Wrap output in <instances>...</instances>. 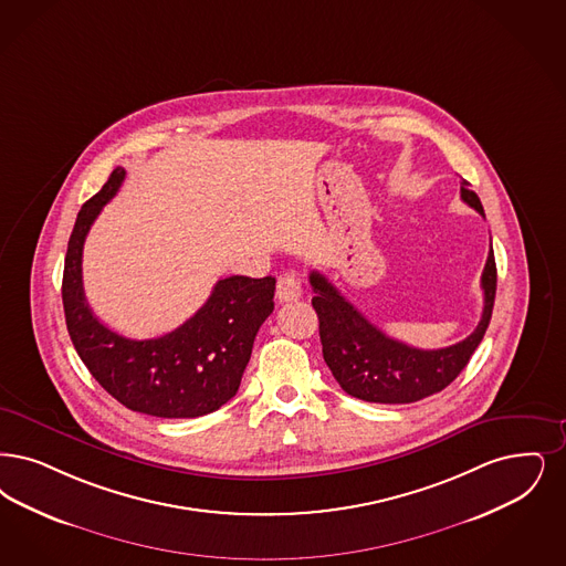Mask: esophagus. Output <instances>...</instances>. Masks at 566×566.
I'll return each mask as SVG.
<instances>
[{"label":"esophagus","mask_w":566,"mask_h":566,"mask_svg":"<svg viewBox=\"0 0 566 566\" xmlns=\"http://www.w3.org/2000/svg\"><path fill=\"white\" fill-rule=\"evenodd\" d=\"M301 294H303V289H301V280H298L294 273H286V275H282V277L277 280V286H275V296H277L280 301H284V303H291V301H296Z\"/></svg>","instance_id":"34e87169"}]
</instances>
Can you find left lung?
Wrapping results in <instances>:
<instances>
[{
    "label": "left lung",
    "instance_id": "obj_1",
    "mask_svg": "<svg viewBox=\"0 0 566 566\" xmlns=\"http://www.w3.org/2000/svg\"><path fill=\"white\" fill-rule=\"evenodd\" d=\"M470 182L461 185V200L484 217V208ZM316 296L312 305L319 319L324 363L337 384L354 398L379 405H408L442 391L468 366L493 316L497 268L493 247L482 272L484 310L468 339L442 349H419L387 337L343 296L319 272L310 273Z\"/></svg>",
    "mask_w": 566,
    "mask_h": 566
}]
</instances>
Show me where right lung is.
<instances>
[{"mask_svg": "<svg viewBox=\"0 0 566 566\" xmlns=\"http://www.w3.org/2000/svg\"><path fill=\"white\" fill-rule=\"evenodd\" d=\"M126 177L109 181L82 206L69 238L63 307L69 337L101 387L124 407L161 419H193L229 402L242 381L261 324L273 312L275 277L219 280L202 307L172 333L135 340L92 314L82 286V250L94 219Z\"/></svg>", "mask_w": 566, "mask_h": 566, "instance_id": "1", "label": "right lung"}]
</instances>
